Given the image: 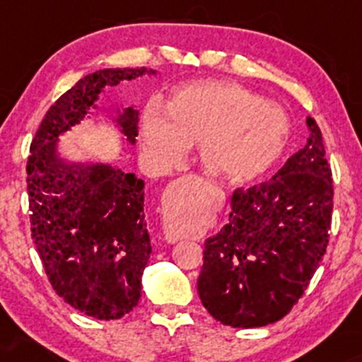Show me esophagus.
Here are the masks:
<instances>
[{
	"label": "esophagus",
	"mask_w": 362,
	"mask_h": 362,
	"mask_svg": "<svg viewBox=\"0 0 362 362\" xmlns=\"http://www.w3.org/2000/svg\"><path fill=\"white\" fill-rule=\"evenodd\" d=\"M163 230H165V236H167V240H170V242H177V240H180L182 236L180 235H177L175 231L172 230V228L168 226V221H167V218H163Z\"/></svg>",
	"instance_id": "1"
}]
</instances>
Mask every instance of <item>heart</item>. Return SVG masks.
Here are the masks:
<instances>
[{"label":"heart","instance_id":"obj_1","mask_svg":"<svg viewBox=\"0 0 362 362\" xmlns=\"http://www.w3.org/2000/svg\"><path fill=\"white\" fill-rule=\"evenodd\" d=\"M165 112L149 103L141 117L144 153L158 167H170L190 143H199L207 173L245 184L264 175L289 139L284 109L233 81L180 86L170 95Z\"/></svg>","mask_w":362,"mask_h":362}]
</instances>
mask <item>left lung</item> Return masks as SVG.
Listing matches in <instances>:
<instances>
[{
	"label": "left lung",
	"mask_w": 362,
	"mask_h": 362,
	"mask_svg": "<svg viewBox=\"0 0 362 362\" xmlns=\"http://www.w3.org/2000/svg\"><path fill=\"white\" fill-rule=\"evenodd\" d=\"M271 180L231 194L230 219L204 243L197 289L216 320L235 328L264 327L301 300L330 240L334 185L322 131Z\"/></svg>",
	"instance_id": "1"
}]
</instances>
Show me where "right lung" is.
I'll use <instances>...</instances> for the list:
<instances>
[{"label": "right lung", "instance_id": "1", "mask_svg": "<svg viewBox=\"0 0 362 362\" xmlns=\"http://www.w3.org/2000/svg\"><path fill=\"white\" fill-rule=\"evenodd\" d=\"M146 68L100 69L62 93L35 132L27 160L30 230L45 276L73 308L117 320L138 305L151 243L144 219V182L109 165L69 167L54 155L61 132L76 124L103 86H117ZM131 143L138 110L119 119Z\"/></svg>", "mask_w": 362, "mask_h": 362}]
</instances>
